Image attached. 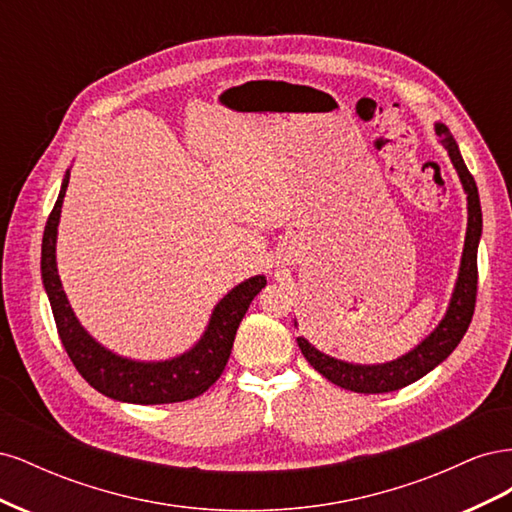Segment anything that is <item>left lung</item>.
I'll return each mask as SVG.
<instances>
[{
	"instance_id": "1",
	"label": "left lung",
	"mask_w": 512,
	"mask_h": 512,
	"mask_svg": "<svg viewBox=\"0 0 512 512\" xmlns=\"http://www.w3.org/2000/svg\"><path fill=\"white\" fill-rule=\"evenodd\" d=\"M436 132L440 136L442 145L446 147L448 156H451L459 179L463 183V190L468 194V232H466V247H463L461 256V269L459 280L453 292L451 305L440 327L433 331L423 344H418L412 352L401 356L397 361L384 363V365H352L337 361L329 354H322L305 337H297V344L316 371L327 378L329 382L342 386L346 391L354 393H391L399 391L404 386L423 378L433 367H438L448 354H451L459 342L466 335L476 305V290H478V265H476V252L480 241V230H483V213H480V200L476 181L470 175V170L463 162L455 138L448 132L446 126L438 123Z\"/></svg>"
}]
</instances>
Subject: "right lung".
I'll use <instances>...</instances> for the list:
<instances>
[{
	"label": "right lung",
	"instance_id": "obj_1",
	"mask_svg": "<svg viewBox=\"0 0 512 512\" xmlns=\"http://www.w3.org/2000/svg\"><path fill=\"white\" fill-rule=\"evenodd\" d=\"M68 179L70 173H66L64 183H61L57 203L44 226L42 282L46 294H49L59 339L72 365L96 391L111 399L128 401V404H175V401L203 395L222 376L247 307L267 284L265 275L250 277V280L226 294L218 307L213 309L203 339L190 352L164 363H136L121 359V356L108 352L87 335L68 305L64 288L59 282L55 265V239Z\"/></svg>",
	"mask_w": 512,
	"mask_h": 512
}]
</instances>
